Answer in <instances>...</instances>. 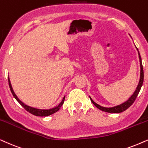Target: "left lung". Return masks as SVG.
Returning <instances> with one entry per match:
<instances>
[{
  "instance_id": "obj_1",
  "label": "left lung",
  "mask_w": 148,
  "mask_h": 148,
  "mask_svg": "<svg viewBox=\"0 0 148 148\" xmlns=\"http://www.w3.org/2000/svg\"><path fill=\"white\" fill-rule=\"evenodd\" d=\"M138 50V48H136ZM138 53H139V61H140V67H141V73H140V80H139V83L138 84L137 87H136L135 91H134L133 94L132 95L131 97L128 99L126 102H124L123 104H120V105L114 106V107H111V108H106V107H103V106H101L100 105H98V104H96V102H94L93 101L92 99H91L90 97V100L92 103L94 104L95 106H96L97 108H99V109L101 110V111H104V112H107V113H121V112L126 111L127 108H128L130 106L132 105V104L134 103V100H136V97H137L138 94H139L140 90H141V88L142 87V85H143V65H142V62H141V56H140L139 52L138 50Z\"/></svg>"
}]
</instances>
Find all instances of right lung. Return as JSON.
I'll use <instances>...</instances> for the list:
<instances>
[{
	"instance_id": "obj_1",
	"label": "right lung",
	"mask_w": 148,
	"mask_h": 148,
	"mask_svg": "<svg viewBox=\"0 0 148 148\" xmlns=\"http://www.w3.org/2000/svg\"><path fill=\"white\" fill-rule=\"evenodd\" d=\"M8 81H9V88H10V90L12 91L13 96L16 99V100L18 101L19 103L21 104V106H22V107L24 108V109L26 110V111H27L28 112H29L30 113L33 114V115H34L35 116H40V117H46V116H48V115H52V114L56 113V112H57L59 111V109H60L61 106L63 105V102H64V100H65V97H63L62 101H61V102L60 104H59L57 106H56L55 108H52L51 109H48V110H44V109H37V108H33V107H31V106H27L26 105V104H24L23 102H21L19 100V98L17 97V96L16 94H15L14 90H13L12 89V85H11V83H10V80H9V78H8Z\"/></svg>"
}]
</instances>
